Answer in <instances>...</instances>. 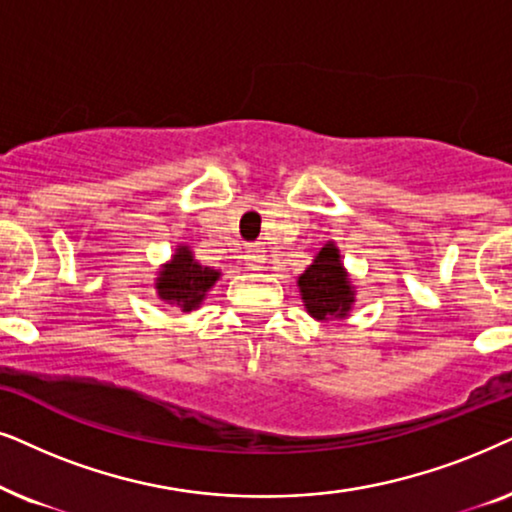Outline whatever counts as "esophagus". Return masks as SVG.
Segmentation results:
<instances>
[{"label":"esophagus","instance_id":"obj_1","mask_svg":"<svg viewBox=\"0 0 512 512\" xmlns=\"http://www.w3.org/2000/svg\"><path fill=\"white\" fill-rule=\"evenodd\" d=\"M264 260H267V250L262 248L260 243H250L248 248H245V267L257 271L264 267Z\"/></svg>","mask_w":512,"mask_h":512}]
</instances>
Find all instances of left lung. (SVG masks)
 <instances>
[{"label": "left lung", "mask_w": 512, "mask_h": 512, "mask_svg": "<svg viewBox=\"0 0 512 512\" xmlns=\"http://www.w3.org/2000/svg\"><path fill=\"white\" fill-rule=\"evenodd\" d=\"M299 290L306 311L313 318H344L353 304V290L346 278L335 245H325L309 269L299 276Z\"/></svg>", "instance_id": "left-lung-1"}]
</instances>
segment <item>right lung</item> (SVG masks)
Returning <instances> with one entry per match:
<instances>
[{
	"label": "right lung",
	"mask_w": 512,
	"mask_h": 512,
	"mask_svg": "<svg viewBox=\"0 0 512 512\" xmlns=\"http://www.w3.org/2000/svg\"><path fill=\"white\" fill-rule=\"evenodd\" d=\"M217 278H220V274L215 269L201 267L199 262H194L192 252L182 245L175 252L173 262L166 264V269L159 274L156 290L168 304L180 306L182 311H192L203 302V297L213 288Z\"/></svg>",
	"instance_id": "add662e5"
}]
</instances>
